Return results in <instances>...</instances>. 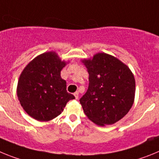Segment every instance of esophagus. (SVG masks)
Here are the masks:
<instances>
[{"mask_svg":"<svg viewBox=\"0 0 159 159\" xmlns=\"http://www.w3.org/2000/svg\"><path fill=\"white\" fill-rule=\"evenodd\" d=\"M74 97H75L76 99H78V96H79V93H78V92H75V93H74Z\"/></svg>","mask_w":159,"mask_h":159,"instance_id":"esophagus-1","label":"esophagus"}]
</instances>
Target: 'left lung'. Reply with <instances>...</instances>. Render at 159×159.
Returning <instances> with one entry per match:
<instances>
[{
  "mask_svg": "<svg viewBox=\"0 0 159 159\" xmlns=\"http://www.w3.org/2000/svg\"><path fill=\"white\" fill-rule=\"evenodd\" d=\"M89 73V87L80 99L84 113L104 126L123 118L133 106L135 80L126 65L105 53L81 61Z\"/></svg>",
  "mask_w": 159,
  "mask_h": 159,
  "instance_id": "left-lung-1",
  "label": "left lung"
}]
</instances>
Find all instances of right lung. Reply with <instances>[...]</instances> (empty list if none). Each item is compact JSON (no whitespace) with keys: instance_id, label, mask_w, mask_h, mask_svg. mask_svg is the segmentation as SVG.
I'll list each match as a JSON object with an SVG mask.
<instances>
[{"instance_id":"add662e5","label":"right lung","mask_w":159,"mask_h":159,"mask_svg":"<svg viewBox=\"0 0 159 159\" xmlns=\"http://www.w3.org/2000/svg\"><path fill=\"white\" fill-rule=\"evenodd\" d=\"M66 65L55 52L36 57L20 74L16 93L22 108L40 121L52 120L61 114L66 103L75 97L66 91L61 70Z\"/></svg>"}]
</instances>
